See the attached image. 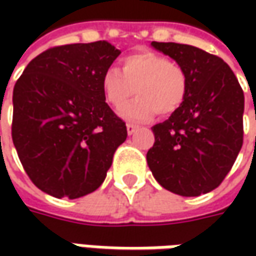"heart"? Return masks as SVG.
<instances>
[{
  "label": "heart",
  "mask_w": 256,
  "mask_h": 256,
  "mask_svg": "<svg viewBox=\"0 0 256 256\" xmlns=\"http://www.w3.org/2000/svg\"><path fill=\"white\" fill-rule=\"evenodd\" d=\"M138 61H140V64L150 68L152 72L168 80L172 84H181L182 82V74L180 66L168 58L160 56V55L154 54L151 51H144L142 54L138 56Z\"/></svg>",
  "instance_id": "b5f03b06"
}]
</instances>
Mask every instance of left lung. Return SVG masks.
<instances>
[{
  "label": "left lung",
  "instance_id": "obj_1",
  "mask_svg": "<svg viewBox=\"0 0 256 256\" xmlns=\"http://www.w3.org/2000/svg\"><path fill=\"white\" fill-rule=\"evenodd\" d=\"M120 51L106 41L54 46L15 82L12 142L26 175L55 198L101 186L126 126L105 102L104 81Z\"/></svg>",
  "mask_w": 256,
  "mask_h": 256
}]
</instances>
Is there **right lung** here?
I'll use <instances>...</instances> for the list:
<instances>
[{
    "label": "right lung",
    "mask_w": 256,
    "mask_h": 256,
    "mask_svg": "<svg viewBox=\"0 0 256 256\" xmlns=\"http://www.w3.org/2000/svg\"><path fill=\"white\" fill-rule=\"evenodd\" d=\"M185 75L182 104L152 128L146 154L154 178L182 196H200L221 185L244 142V92L234 78L210 75L221 60L191 45L161 48Z\"/></svg>",
    "instance_id": "obj_1"
}]
</instances>
